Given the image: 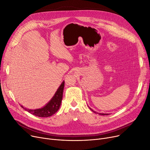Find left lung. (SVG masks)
<instances>
[{
  "instance_id": "8db88e82",
  "label": "left lung",
  "mask_w": 150,
  "mask_h": 150,
  "mask_svg": "<svg viewBox=\"0 0 150 150\" xmlns=\"http://www.w3.org/2000/svg\"><path fill=\"white\" fill-rule=\"evenodd\" d=\"M92 111H93V110L91 108H90ZM94 112V111H93ZM98 114H99V115H109V114L108 113H98Z\"/></svg>"
}]
</instances>
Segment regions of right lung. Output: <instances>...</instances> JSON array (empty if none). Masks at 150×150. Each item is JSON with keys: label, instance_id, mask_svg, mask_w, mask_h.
<instances>
[{"label": "right lung", "instance_id": "add662e5", "mask_svg": "<svg viewBox=\"0 0 150 150\" xmlns=\"http://www.w3.org/2000/svg\"><path fill=\"white\" fill-rule=\"evenodd\" d=\"M64 85H65V81H63L62 83L60 86L55 92V93L52 97V98L50 100V101L48 103H47L46 105L43 107V108L33 110L24 108L22 105H21V107L28 112L33 114V115L37 116L39 117H48L50 116H52L55 112L58 111L60 107L63 97Z\"/></svg>", "mask_w": 150, "mask_h": 150}]
</instances>
